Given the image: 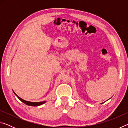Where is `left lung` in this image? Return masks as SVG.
Here are the masks:
<instances>
[{"label":"left lung","mask_w":128,"mask_h":128,"mask_svg":"<svg viewBox=\"0 0 128 128\" xmlns=\"http://www.w3.org/2000/svg\"><path fill=\"white\" fill-rule=\"evenodd\" d=\"M101 104H102V103H101Z\"/></svg>","instance_id":"8db88e82"}]
</instances>
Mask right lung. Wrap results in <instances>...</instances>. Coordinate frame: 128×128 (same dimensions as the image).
<instances>
[{"instance_id": "add662e5", "label": "right lung", "mask_w": 128, "mask_h": 128, "mask_svg": "<svg viewBox=\"0 0 128 128\" xmlns=\"http://www.w3.org/2000/svg\"><path fill=\"white\" fill-rule=\"evenodd\" d=\"M14 94L16 95L17 98H18L20 100L23 102L24 103H25V104L28 105V106H40V105H42L43 104H44L45 102H46V101H43V102H29V101H26V100H24V99H21V98H20L18 95H17L16 93H15L14 92Z\"/></svg>"}]
</instances>
